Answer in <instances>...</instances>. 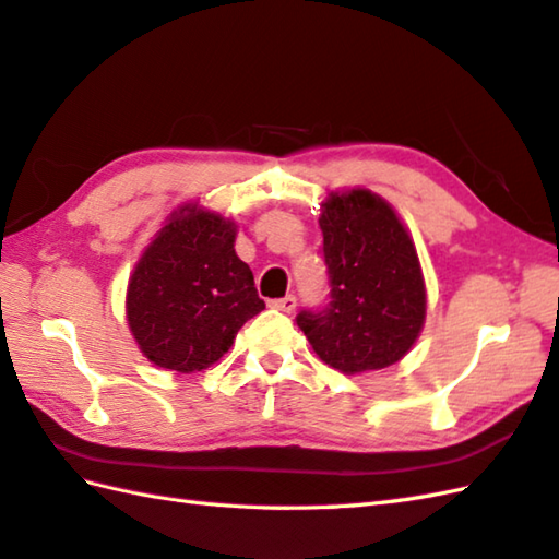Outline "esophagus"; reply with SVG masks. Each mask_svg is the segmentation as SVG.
Here are the masks:
<instances>
[{
    "mask_svg": "<svg viewBox=\"0 0 559 559\" xmlns=\"http://www.w3.org/2000/svg\"><path fill=\"white\" fill-rule=\"evenodd\" d=\"M273 310H281V312H295V305H298V300L293 298V295H286V298H281V300H271L269 302Z\"/></svg>",
    "mask_w": 559,
    "mask_h": 559,
    "instance_id": "1",
    "label": "esophagus"
}]
</instances>
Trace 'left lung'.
<instances>
[{
  "instance_id": "8db88e82",
  "label": "left lung",
  "mask_w": 559,
  "mask_h": 559,
  "mask_svg": "<svg viewBox=\"0 0 559 559\" xmlns=\"http://www.w3.org/2000/svg\"><path fill=\"white\" fill-rule=\"evenodd\" d=\"M319 228L331 302L322 312H300L298 326L334 370H384L415 346L427 314L413 237L394 206L365 187L329 192Z\"/></svg>"
}]
</instances>
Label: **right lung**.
<instances>
[{
  "instance_id": "add662e5",
  "label": "right lung",
  "mask_w": 559,
  "mask_h": 559,
  "mask_svg": "<svg viewBox=\"0 0 559 559\" xmlns=\"http://www.w3.org/2000/svg\"><path fill=\"white\" fill-rule=\"evenodd\" d=\"M237 223L192 201L177 206L139 257L127 286V324L163 370L192 374L230 350L264 310L254 276L235 254Z\"/></svg>"
}]
</instances>
